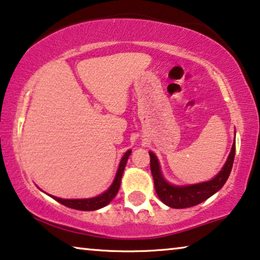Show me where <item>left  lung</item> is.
I'll return each mask as SVG.
<instances>
[{
	"label": "left lung",
	"instance_id": "1",
	"mask_svg": "<svg viewBox=\"0 0 260 260\" xmlns=\"http://www.w3.org/2000/svg\"><path fill=\"white\" fill-rule=\"evenodd\" d=\"M236 153V141L233 142L231 153H230L228 161L222 167V170L219 172L217 177H214L212 180L202 182V184L189 185V186H173L170 185L162 178L161 172H160L159 162L156 156L149 152V158H151V172L154 180L155 192L160 200L167 206L173 208H186L196 206L200 203L213 196L215 192H218L228 180L230 173H231L233 160H235Z\"/></svg>",
	"mask_w": 260,
	"mask_h": 260
}]
</instances>
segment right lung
<instances>
[{"mask_svg": "<svg viewBox=\"0 0 260 260\" xmlns=\"http://www.w3.org/2000/svg\"><path fill=\"white\" fill-rule=\"evenodd\" d=\"M129 155H131V151H127L125 153V155L122 156L114 181H113L111 187H109L105 193H102V194L90 199H61L52 196L53 199H55L56 202L61 203L62 205H64V206H67L69 208H74V210H80V211H94L106 206V205H108L113 199H114V197L119 191L120 184H121L123 170H125L127 160H128Z\"/></svg>", "mask_w": 260, "mask_h": 260, "instance_id": "1", "label": "right lung"}]
</instances>
